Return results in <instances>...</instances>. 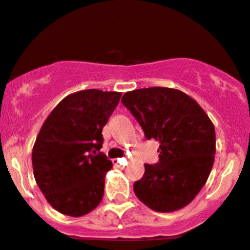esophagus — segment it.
<instances>
[{
    "label": "esophagus",
    "mask_w": 250,
    "mask_h": 250,
    "mask_svg": "<svg viewBox=\"0 0 250 250\" xmlns=\"http://www.w3.org/2000/svg\"><path fill=\"white\" fill-rule=\"evenodd\" d=\"M113 164L118 167H125V166H127L128 162L125 159H115L113 160Z\"/></svg>",
    "instance_id": "esophagus-1"
}]
</instances>
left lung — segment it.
Here are the masks:
<instances>
[{
  "label": "left lung",
  "instance_id": "left-lung-1",
  "mask_svg": "<svg viewBox=\"0 0 250 250\" xmlns=\"http://www.w3.org/2000/svg\"><path fill=\"white\" fill-rule=\"evenodd\" d=\"M122 103L142 125L146 139L160 143L159 162L144 165L134 183L138 199L157 212L187 207L211 172L216 135L199 104L177 89L152 86L127 91Z\"/></svg>",
  "mask_w": 250,
  "mask_h": 250
}]
</instances>
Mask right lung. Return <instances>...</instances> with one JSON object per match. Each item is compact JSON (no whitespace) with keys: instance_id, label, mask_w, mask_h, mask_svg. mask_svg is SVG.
<instances>
[{"instance_id":"obj_1","label":"right lung","mask_w":250,"mask_h":250,"mask_svg":"<svg viewBox=\"0 0 250 250\" xmlns=\"http://www.w3.org/2000/svg\"><path fill=\"white\" fill-rule=\"evenodd\" d=\"M121 95L98 89L69 94L43 122L31 154L34 177L48 204L61 214L84 216L103 200L112 162L99 152L101 132Z\"/></svg>"}]
</instances>
